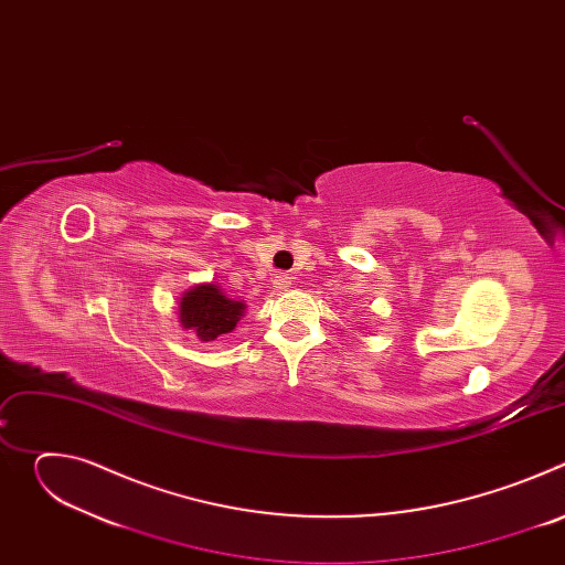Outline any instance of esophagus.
Here are the masks:
<instances>
[{
    "mask_svg": "<svg viewBox=\"0 0 565 565\" xmlns=\"http://www.w3.org/2000/svg\"><path fill=\"white\" fill-rule=\"evenodd\" d=\"M273 284H275V288L286 290V288H290V286H292V277H290L288 273H279V275H275Z\"/></svg>",
    "mask_w": 565,
    "mask_h": 565,
    "instance_id": "obj_1",
    "label": "esophagus"
}]
</instances>
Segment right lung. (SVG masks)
I'll return each instance as SVG.
<instances>
[{
  "mask_svg": "<svg viewBox=\"0 0 565 565\" xmlns=\"http://www.w3.org/2000/svg\"><path fill=\"white\" fill-rule=\"evenodd\" d=\"M244 310V303L227 299L214 284H203L183 295L179 315L185 329H192L199 340L212 342L230 333Z\"/></svg>",
  "mask_w": 565,
  "mask_h": 565,
  "instance_id": "right-lung-1",
  "label": "right lung"
}]
</instances>
